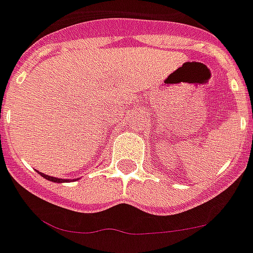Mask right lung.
<instances>
[{
	"instance_id": "add662e5",
	"label": "right lung",
	"mask_w": 253,
	"mask_h": 253,
	"mask_svg": "<svg viewBox=\"0 0 253 253\" xmlns=\"http://www.w3.org/2000/svg\"><path fill=\"white\" fill-rule=\"evenodd\" d=\"M40 174L42 176V177H45L46 180H49V181H54V183H64V181H66V180H62V178H57V177H52V176H47V174H43L40 172ZM69 181V180H68Z\"/></svg>"
}]
</instances>
